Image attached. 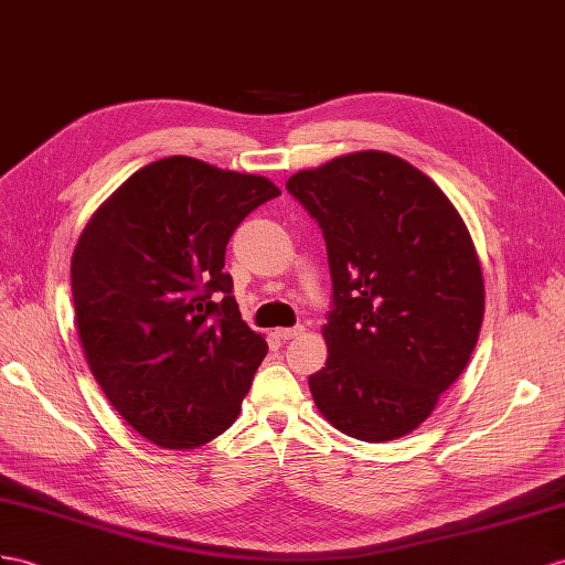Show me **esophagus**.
<instances>
[{
    "instance_id": "obj_1",
    "label": "esophagus",
    "mask_w": 565,
    "mask_h": 565,
    "mask_svg": "<svg viewBox=\"0 0 565 565\" xmlns=\"http://www.w3.org/2000/svg\"><path fill=\"white\" fill-rule=\"evenodd\" d=\"M302 331H306V329H302L300 324H298V327H284V329H277V337H279L281 341H291V339L300 337Z\"/></svg>"
}]
</instances>
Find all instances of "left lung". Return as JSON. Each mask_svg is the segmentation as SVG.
Wrapping results in <instances>:
<instances>
[{"label": "left lung", "instance_id": "obj_1", "mask_svg": "<svg viewBox=\"0 0 565 565\" xmlns=\"http://www.w3.org/2000/svg\"><path fill=\"white\" fill-rule=\"evenodd\" d=\"M327 243L329 358L310 374L317 408L360 441L420 427L466 370L484 281L466 222L441 188L396 154L367 150L286 181Z\"/></svg>", "mask_w": 565, "mask_h": 565}]
</instances>
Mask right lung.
<instances>
[{
  "label": "right lung",
  "mask_w": 565,
  "mask_h": 565,
  "mask_svg": "<svg viewBox=\"0 0 565 565\" xmlns=\"http://www.w3.org/2000/svg\"><path fill=\"white\" fill-rule=\"evenodd\" d=\"M277 195L265 177L173 154L136 171L83 228L71 294L85 360L157 446L195 448L236 423L267 341L241 320L224 255Z\"/></svg>",
  "instance_id": "obj_1"
}]
</instances>
